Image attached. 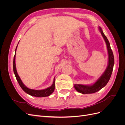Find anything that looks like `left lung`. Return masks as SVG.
<instances>
[{"mask_svg": "<svg viewBox=\"0 0 125 125\" xmlns=\"http://www.w3.org/2000/svg\"><path fill=\"white\" fill-rule=\"evenodd\" d=\"M99 30L101 33L102 36L103 37L104 41L106 44L108 54V63L107 67L104 73L102 74L99 79L91 85H82L75 84L74 85L75 89L78 92L81 93L82 94H91L95 93L99 91L101 89L104 87L107 84L109 80L113 70V67L114 65V57L112 50H111L110 44L106 36L102 31L101 28L99 27Z\"/></svg>", "mask_w": 125, "mask_h": 125, "instance_id": "obj_1", "label": "left lung"}]
</instances>
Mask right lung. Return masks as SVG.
I'll return each mask as SVG.
<instances>
[{
  "label": "right lung",
  "instance_id": "1",
  "mask_svg": "<svg viewBox=\"0 0 125 125\" xmlns=\"http://www.w3.org/2000/svg\"><path fill=\"white\" fill-rule=\"evenodd\" d=\"M17 46H18V45L17 46L16 48V51H15L16 52H15V55H14V58H13V72H14V73L15 74V76H16V78L17 80L19 83V84L20 87L25 93H26L31 96H35V97H40L50 96L51 94L54 91V90H55V78H54V81H53V83H52V85L50 87H49V88H47L44 89V90H36L30 89L27 88V87H26L23 83V82H22V81H21L20 77L19 76V75L17 73L16 67V60H15V59H16V50L17 48Z\"/></svg>",
  "mask_w": 125,
  "mask_h": 125
}]
</instances>
